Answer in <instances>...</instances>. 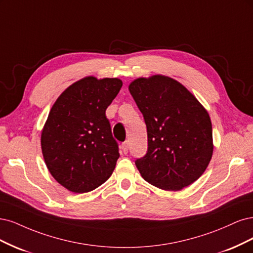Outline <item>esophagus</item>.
Segmentation results:
<instances>
[{
    "mask_svg": "<svg viewBox=\"0 0 253 253\" xmlns=\"http://www.w3.org/2000/svg\"><path fill=\"white\" fill-rule=\"evenodd\" d=\"M121 148H122V150H123L124 153H127V152H128V149H129V144H128V142H124L123 144H122V145H121Z\"/></svg>",
    "mask_w": 253,
    "mask_h": 253,
    "instance_id": "1",
    "label": "esophagus"
}]
</instances>
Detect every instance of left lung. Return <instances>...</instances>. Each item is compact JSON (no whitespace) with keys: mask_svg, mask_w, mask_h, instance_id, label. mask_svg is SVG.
Listing matches in <instances>:
<instances>
[{"mask_svg":"<svg viewBox=\"0 0 253 253\" xmlns=\"http://www.w3.org/2000/svg\"><path fill=\"white\" fill-rule=\"evenodd\" d=\"M128 89L147 127V153L135 161L142 177L166 191L194 183L213 153L208 111L183 84L167 76L137 78Z\"/></svg>","mask_w":253,"mask_h":253,"instance_id":"left-lung-1","label":"left lung"}]
</instances>
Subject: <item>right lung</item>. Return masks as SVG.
Returning <instances> with one entry per match:
<instances>
[{
	"mask_svg": "<svg viewBox=\"0 0 253 253\" xmlns=\"http://www.w3.org/2000/svg\"><path fill=\"white\" fill-rule=\"evenodd\" d=\"M123 85L118 78L85 77L60 94L41 133L45 164L54 180L75 193L108 180L120 157L106 109Z\"/></svg>",
	"mask_w": 253,
	"mask_h": 253,
	"instance_id": "right-lung-1",
	"label": "right lung"
}]
</instances>
